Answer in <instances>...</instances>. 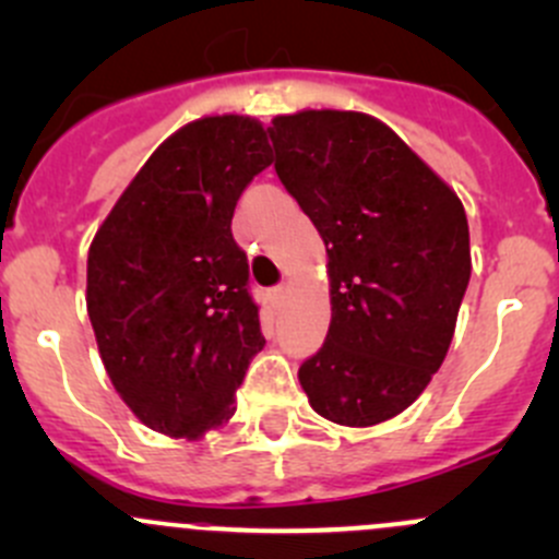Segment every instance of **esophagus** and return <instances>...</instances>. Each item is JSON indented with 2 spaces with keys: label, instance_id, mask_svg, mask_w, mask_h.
<instances>
[{
  "label": "esophagus",
  "instance_id": "34e87169",
  "mask_svg": "<svg viewBox=\"0 0 559 559\" xmlns=\"http://www.w3.org/2000/svg\"><path fill=\"white\" fill-rule=\"evenodd\" d=\"M270 297H273V302H281L286 297V286H275V289L270 292Z\"/></svg>",
  "mask_w": 559,
  "mask_h": 559
}]
</instances>
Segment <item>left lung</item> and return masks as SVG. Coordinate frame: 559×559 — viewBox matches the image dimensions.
I'll list each match as a JSON object with an SVG mask.
<instances>
[{
  "mask_svg": "<svg viewBox=\"0 0 559 559\" xmlns=\"http://www.w3.org/2000/svg\"><path fill=\"white\" fill-rule=\"evenodd\" d=\"M267 132L281 183L326 246L332 321L300 386L335 425H381L425 392L452 346L471 281L465 207L368 112L300 110Z\"/></svg>",
  "mask_w": 559,
  "mask_h": 559,
  "instance_id": "left-lung-1",
  "label": "left lung"
}]
</instances>
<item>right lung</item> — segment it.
I'll return each instance as SVG.
<instances>
[{"instance_id":"1","label":"right lung","mask_w":559,"mask_h":559,"mask_svg":"<svg viewBox=\"0 0 559 559\" xmlns=\"http://www.w3.org/2000/svg\"><path fill=\"white\" fill-rule=\"evenodd\" d=\"M270 165L257 118H197L148 156L88 248L99 357L129 411L162 436L197 441L227 425L264 346L233 213Z\"/></svg>"}]
</instances>
